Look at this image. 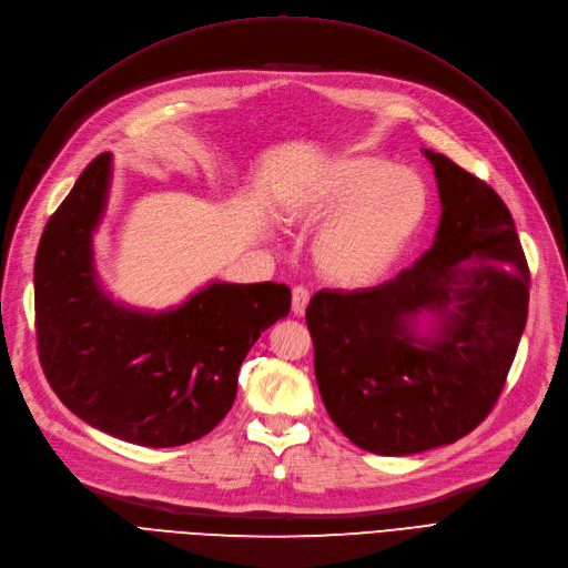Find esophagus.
Returning <instances> with one entry per match:
<instances>
[{
    "instance_id": "1",
    "label": "esophagus",
    "mask_w": 568,
    "mask_h": 568,
    "mask_svg": "<svg viewBox=\"0 0 568 568\" xmlns=\"http://www.w3.org/2000/svg\"><path fill=\"white\" fill-rule=\"evenodd\" d=\"M307 303H311V291L303 288V286H296L294 288V298H291V311H294V315H305V307Z\"/></svg>"
}]
</instances>
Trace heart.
I'll return each mask as SVG.
<instances>
[{
	"label": "heart",
	"mask_w": 568,
	"mask_h": 568,
	"mask_svg": "<svg viewBox=\"0 0 568 568\" xmlns=\"http://www.w3.org/2000/svg\"><path fill=\"white\" fill-rule=\"evenodd\" d=\"M288 217L320 225L315 263L324 277L363 286L398 261L428 213L426 182L407 168L369 153L326 163L286 199Z\"/></svg>",
	"instance_id": "obj_1"
}]
</instances>
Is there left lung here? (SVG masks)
<instances>
[{"instance_id": "8db88e82", "label": "left lung", "mask_w": 568, "mask_h": 568, "mask_svg": "<svg viewBox=\"0 0 568 568\" xmlns=\"http://www.w3.org/2000/svg\"><path fill=\"white\" fill-rule=\"evenodd\" d=\"M424 156L443 205L434 246L379 286L317 291L305 311L322 403L374 455L471 434L500 398L528 317L530 272L505 201L443 153ZM424 310L439 322L434 337L414 334Z\"/></svg>"}]
</instances>
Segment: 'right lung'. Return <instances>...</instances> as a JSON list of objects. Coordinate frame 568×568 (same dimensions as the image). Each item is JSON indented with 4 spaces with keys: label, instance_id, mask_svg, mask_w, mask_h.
Returning a JSON list of instances; mask_svg holds the SVG:
<instances>
[{
    "label": "right lung",
    "instance_id": "1",
    "mask_svg": "<svg viewBox=\"0 0 568 568\" xmlns=\"http://www.w3.org/2000/svg\"><path fill=\"white\" fill-rule=\"evenodd\" d=\"M111 161V153H99L82 170L42 232L36 255L40 365L82 422L146 448H175L225 419L239 367L267 326L288 315L291 291L274 282H213L165 313L111 301L92 255Z\"/></svg>",
    "mask_w": 568,
    "mask_h": 568
}]
</instances>
